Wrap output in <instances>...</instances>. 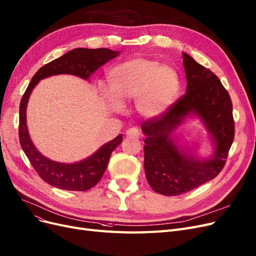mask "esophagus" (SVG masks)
<instances>
[{
    "instance_id": "34e87169",
    "label": "esophagus",
    "mask_w": 256,
    "mask_h": 256,
    "mask_svg": "<svg viewBox=\"0 0 256 256\" xmlns=\"http://www.w3.org/2000/svg\"><path fill=\"white\" fill-rule=\"evenodd\" d=\"M140 130L137 128H132L126 130V137L128 138H139Z\"/></svg>"
}]
</instances>
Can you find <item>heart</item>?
<instances>
[{"instance_id":"1","label":"heart","mask_w":256,"mask_h":256,"mask_svg":"<svg viewBox=\"0 0 256 256\" xmlns=\"http://www.w3.org/2000/svg\"><path fill=\"white\" fill-rule=\"evenodd\" d=\"M110 90L101 88V96L112 110H118L135 99L141 117L162 116L175 101L180 81L177 72L157 60L134 58L123 62L108 72Z\"/></svg>"}]
</instances>
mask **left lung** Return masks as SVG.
<instances>
[{
  "label": "left lung",
  "mask_w": 256,
  "mask_h": 256,
  "mask_svg": "<svg viewBox=\"0 0 256 256\" xmlns=\"http://www.w3.org/2000/svg\"><path fill=\"white\" fill-rule=\"evenodd\" d=\"M186 77L184 96L162 116L142 123L144 172L158 194L182 195L212 180L222 170L234 139L232 102L220 80L210 70L182 52ZM188 118H197L212 148L202 158L198 146L182 142L178 130Z\"/></svg>",
  "instance_id": "8db88e82"
}]
</instances>
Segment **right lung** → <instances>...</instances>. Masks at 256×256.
Listing matches in <instances>:
<instances>
[{"label":"right lung","instance_id":"1","mask_svg":"<svg viewBox=\"0 0 256 256\" xmlns=\"http://www.w3.org/2000/svg\"><path fill=\"white\" fill-rule=\"evenodd\" d=\"M120 54V52L108 48H74L66 52L38 70L32 77L20 104V126L18 137L27 158L36 172L48 184L66 191H86L96 186L108 168L110 157L121 142L122 134L101 146L96 152L80 162L72 164L58 162L41 154L30 136L27 128L26 110L30 94L41 80L56 74H72L83 80L102 65Z\"/></svg>","mask_w":256,"mask_h":256}]
</instances>
